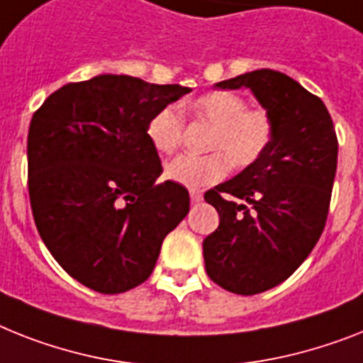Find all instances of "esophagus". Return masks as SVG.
<instances>
[{"label": "esophagus", "instance_id": "obj_1", "mask_svg": "<svg viewBox=\"0 0 363 363\" xmlns=\"http://www.w3.org/2000/svg\"><path fill=\"white\" fill-rule=\"evenodd\" d=\"M189 194H191V202L193 203H199V202H202V193H200L199 189H191V191H189Z\"/></svg>", "mask_w": 363, "mask_h": 363}]
</instances>
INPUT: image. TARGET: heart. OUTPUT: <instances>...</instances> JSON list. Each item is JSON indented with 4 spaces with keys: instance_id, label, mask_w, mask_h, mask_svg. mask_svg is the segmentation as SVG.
Returning a JSON list of instances; mask_svg holds the SVG:
<instances>
[{
    "instance_id": "heart-1",
    "label": "heart",
    "mask_w": 363,
    "mask_h": 363,
    "mask_svg": "<svg viewBox=\"0 0 363 363\" xmlns=\"http://www.w3.org/2000/svg\"><path fill=\"white\" fill-rule=\"evenodd\" d=\"M194 121L211 125L208 155L182 154L164 164V178L185 187L213 185L233 169L245 170L262 160L274 139V118L265 107H248L247 98L232 91H215L191 104ZM185 118L174 104L163 106L146 125L150 145L160 154L174 152L184 139Z\"/></svg>"
}]
</instances>
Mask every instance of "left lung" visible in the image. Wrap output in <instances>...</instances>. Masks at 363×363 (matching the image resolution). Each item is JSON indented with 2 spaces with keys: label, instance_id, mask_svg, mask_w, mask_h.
Masks as SVG:
<instances>
[{
  "label": "left lung",
  "instance_id": "1",
  "mask_svg": "<svg viewBox=\"0 0 363 363\" xmlns=\"http://www.w3.org/2000/svg\"><path fill=\"white\" fill-rule=\"evenodd\" d=\"M215 86H247L274 118L262 160L203 194L220 218L203 239L208 277L235 295H256L291 277L321 238L337 137L321 98L282 72L262 68Z\"/></svg>",
  "mask_w": 363,
  "mask_h": 363
}]
</instances>
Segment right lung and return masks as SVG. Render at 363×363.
Wrapping results in <instances>:
<instances>
[{"instance_id": "add662e5", "label": "right lung", "mask_w": 363, "mask_h": 363, "mask_svg": "<svg viewBox=\"0 0 363 363\" xmlns=\"http://www.w3.org/2000/svg\"><path fill=\"white\" fill-rule=\"evenodd\" d=\"M191 89L101 74L68 83L35 111L27 187L37 230L57 263L98 293L148 280L167 233L189 213V193L157 184L146 137L155 111Z\"/></svg>"}]
</instances>
